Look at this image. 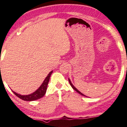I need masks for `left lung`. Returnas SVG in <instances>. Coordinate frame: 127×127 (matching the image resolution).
Returning <instances> with one entry per match:
<instances>
[{
  "label": "left lung",
  "instance_id": "obj_1",
  "mask_svg": "<svg viewBox=\"0 0 127 127\" xmlns=\"http://www.w3.org/2000/svg\"><path fill=\"white\" fill-rule=\"evenodd\" d=\"M68 80H69V82L70 85H71V87H72V88L73 89V90H74L75 91H76V92H78V93H79V94H81V95H82V96H86V95H84V94H82V93H81V92L80 91H78V90H77V89H76V88H75V87H74V86H73V84H72L71 81V80H70V79H69V78H68ZM87 97H88V96H87Z\"/></svg>",
  "mask_w": 127,
  "mask_h": 127
}]
</instances>
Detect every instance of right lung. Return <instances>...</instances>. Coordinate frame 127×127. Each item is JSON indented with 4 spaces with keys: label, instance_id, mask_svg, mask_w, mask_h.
I'll list each match as a JSON object with an SVG mask.
<instances>
[{
    "label": "right lung",
    "instance_id": "add662e5",
    "mask_svg": "<svg viewBox=\"0 0 127 127\" xmlns=\"http://www.w3.org/2000/svg\"><path fill=\"white\" fill-rule=\"evenodd\" d=\"M53 71H52L49 73V74L48 75V76L45 78V80L43 81V82H42L41 85L38 88V89H37L35 92H33V93L29 95H20L19 94L16 93L13 91H12L17 96L20 98V99L24 100V101H35V100H37L38 99H40L42 97L44 96L45 93L46 92L47 87H48V83H49L50 77H51V74L52 73Z\"/></svg>",
    "mask_w": 127,
    "mask_h": 127
}]
</instances>
